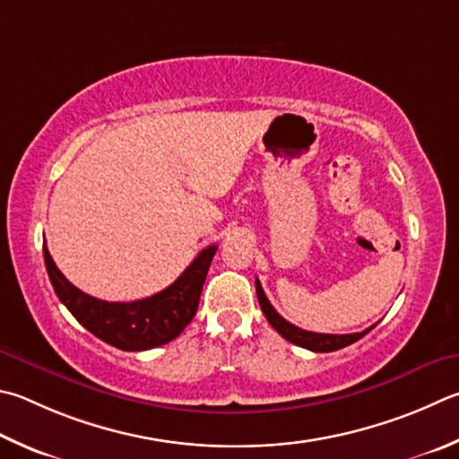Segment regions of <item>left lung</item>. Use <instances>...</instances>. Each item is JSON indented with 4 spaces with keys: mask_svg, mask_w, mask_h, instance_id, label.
<instances>
[{
    "mask_svg": "<svg viewBox=\"0 0 459 459\" xmlns=\"http://www.w3.org/2000/svg\"><path fill=\"white\" fill-rule=\"evenodd\" d=\"M255 287H256L258 305H261L266 321L273 325V329L277 331L281 337H285L287 341H290V343L309 349V351H315V353L337 351V349H343L347 345L355 343V341H359L363 335H368V333L375 327V325H371L369 329H365L361 333H349V335H331V333H313V331L299 329V327H295L293 323L282 319V316L273 309V305L269 303V299H266L258 279L255 281Z\"/></svg>",
    "mask_w": 459,
    "mask_h": 459,
    "instance_id": "1",
    "label": "left lung"
}]
</instances>
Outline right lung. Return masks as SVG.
Returning a JSON list of instances; mask_svg holds the SVG:
<instances>
[{
    "mask_svg": "<svg viewBox=\"0 0 459 459\" xmlns=\"http://www.w3.org/2000/svg\"><path fill=\"white\" fill-rule=\"evenodd\" d=\"M216 245L203 248L185 273L160 293L132 303H108L74 287L57 269L44 243L48 277L60 301L80 325L122 351H146L177 339L196 315Z\"/></svg>",
    "mask_w": 459,
    "mask_h": 459,
    "instance_id": "add662e5",
    "label": "right lung"
}]
</instances>
